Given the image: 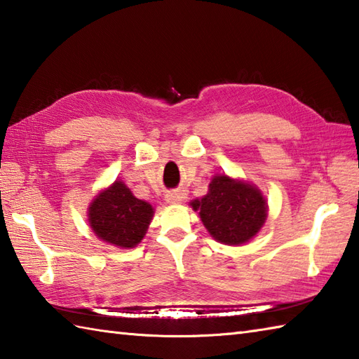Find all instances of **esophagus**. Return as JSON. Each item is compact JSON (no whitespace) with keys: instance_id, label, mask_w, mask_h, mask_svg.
I'll use <instances>...</instances> for the list:
<instances>
[{"instance_id":"1","label":"esophagus","mask_w":359,"mask_h":359,"mask_svg":"<svg viewBox=\"0 0 359 359\" xmlns=\"http://www.w3.org/2000/svg\"><path fill=\"white\" fill-rule=\"evenodd\" d=\"M182 199H184V197H182V194L179 191H170L166 194V202H170V203H180Z\"/></svg>"}]
</instances>
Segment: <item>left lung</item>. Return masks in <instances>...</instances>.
Returning <instances> with one entry per match:
<instances>
[{
	"label": "left lung",
	"instance_id": "left-lung-1",
	"mask_svg": "<svg viewBox=\"0 0 359 359\" xmlns=\"http://www.w3.org/2000/svg\"><path fill=\"white\" fill-rule=\"evenodd\" d=\"M191 205L194 210H201L202 222L212 238L226 245L250 241L261 230L266 217L261 191L225 174L216 175L208 194Z\"/></svg>",
	"mask_w": 359,
	"mask_h": 359
}]
</instances>
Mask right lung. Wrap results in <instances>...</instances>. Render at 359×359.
<instances>
[{"label":"right lung","instance_id":"right-lung-1","mask_svg":"<svg viewBox=\"0 0 359 359\" xmlns=\"http://www.w3.org/2000/svg\"><path fill=\"white\" fill-rule=\"evenodd\" d=\"M152 215L149 203L137 199L123 182L117 180L90 203L89 224L104 242L133 248L143 239Z\"/></svg>","mask_w":359,"mask_h":359}]
</instances>
